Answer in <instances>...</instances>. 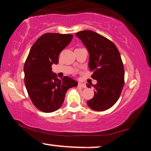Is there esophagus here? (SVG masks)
Returning a JSON list of instances; mask_svg holds the SVG:
<instances>
[{"label":"esophagus","instance_id":"obj_1","mask_svg":"<svg viewBox=\"0 0 151 151\" xmlns=\"http://www.w3.org/2000/svg\"><path fill=\"white\" fill-rule=\"evenodd\" d=\"M78 86H79V87H81V88H86L85 84H82V83H79V84H78Z\"/></svg>","mask_w":151,"mask_h":151}]
</instances>
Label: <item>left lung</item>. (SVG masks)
<instances>
[{
  "instance_id": "left-lung-1",
  "label": "left lung",
  "mask_w": 151,
  "mask_h": 151,
  "mask_svg": "<svg viewBox=\"0 0 151 151\" xmlns=\"http://www.w3.org/2000/svg\"><path fill=\"white\" fill-rule=\"evenodd\" d=\"M76 35L89 51L91 77L97 81L92 85L94 96L87 104L93 110L104 111L115 104L124 87V67L121 55L113 42L93 31H80ZM86 86L91 87L89 84Z\"/></svg>"
}]
</instances>
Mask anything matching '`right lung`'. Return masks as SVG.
Returning a JSON list of instances; mask_svg holds the SVG:
<instances>
[{
  "label": "right lung",
  "mask_w": 151,
  "mask_h": 151,
  "mask_svg": "<svg viewBox=\"0 0 151 151\" xmlns=\"http://www.w3.org/2000/svg\"><path fill=\"white\" fill-rule=\"evenodd\" d=\"M71 34L45 33L32 46L24 65L25 87L31 101L45 113L55 111L63 104L70 88L78 83L69 77L62 79L52 72V65L59 62V55L70 44Z\"/></svg>",
  "instance_id": "1"
}]
</instances>
